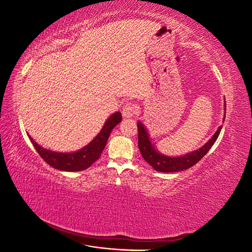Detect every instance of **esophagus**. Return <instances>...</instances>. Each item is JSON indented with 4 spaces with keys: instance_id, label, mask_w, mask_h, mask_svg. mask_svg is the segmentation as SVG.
<instances>
[{
    "instance_id": "34e87169",
    "label": "esophagus",
    "mask_w": 252,
    "mask_h": 252,
    "mask_svg": "<svg viewBox=\"0 0 252 252\" xmlns=\"http://www.w3.org/2000/svg\"><path fill=\"white\" fill-rule=\"evenodd\" d=\"M134 113H135V107L132 103H126L123 106V108H122V114H123V117L126 119L133 117Z\"/></svg>"
}]
</instances>
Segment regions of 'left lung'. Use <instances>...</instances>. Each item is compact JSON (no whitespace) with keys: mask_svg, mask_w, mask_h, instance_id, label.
Masks as SVG:
<instances>
[{"mask_svg":"<svg viewBox=\"0 0 252 252\" xmlns=\"http://www.w3.org/2000/svg\"><path fill=\"white\" fill-rule=\"evenodd\" d=\"M224 106L226 108V105ZM222 127L223 126H220L218 128V130L216 131V133L212 135V138L200 149L189 152V154L183 157H167V156L161 155L159 152L156 150L154 145L151 144L146 128L144 127V125L141 123V122H139L138 123L139 149L145 161H146L152 168L156 169L157 171H159V172L182 171L195 165L206 154H207V152L210 150V148L212 147V145L217 141L220 130H222Z\"/></svg>","mask_w":252,"mask_h":252,"instance_id":"8db88e82","label":"left lung"}]
</instances>
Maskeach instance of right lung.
Listing matches in <instances>:
<instances>
[{
    "instance_id": "1",
    "label": "right lung",
    "mask_w": 252,
    "mask_h": 252,
    "mask_svg": "<svg viewBox=\"0 0 252 252\" xmlns=\"http://www.w3.org/2000/svg\"><path fill=\"white\" fill-rule=\"evenodd\" d=\"M121 121L122 114L120 112L111 114L108 120L106 121L102 130L98 132V134L87 146L75 152H70V154L44 149L30 136L29 140L32 141L37 154L53 168L64 171H81L87 169L89 166L93 165L101 157V154L106 146V143L108 141L110 132Z\"/></svg>"
}]
</instances>
